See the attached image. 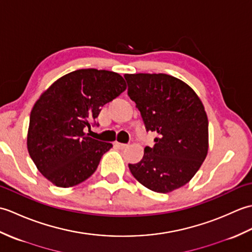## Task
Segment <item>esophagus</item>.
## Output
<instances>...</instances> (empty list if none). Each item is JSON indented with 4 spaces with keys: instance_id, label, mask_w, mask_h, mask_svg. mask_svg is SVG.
Wrapping results in <instances>:
<instances>
[{
    "instance_id": "34e87169",
    "label": "esophagus",
    "mask_w": 252,
    "mask_h": 252,
    "mask_svg": "<svg viewBox=\"0 0 252 252\" xmlns=\"http://www.w3.org/2000/svg\"><path fill=\"white\" fill-rule=\"evenodd\" d=\"M115 146H116L117 148H119V149H125V148L127 147L126 144H122V143H118V142L115 143Z\"/></svg>"
}]
</instances>
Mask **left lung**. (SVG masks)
Instances as JSON below:
<instances>
[{"instance_id":"1","label":"left lung","mask_w":252,"mask_h":252,"mask_svg":"<svg viewBox=\"0 0 252 252\" xmlns=\"http://www.w3.org/2000/svg\"><path fill=\"white\" fill-rule=\"evenodd\" d=\"M127 95L135 101L147 131L157 133L153 147L144 148L133 176L156 192L184 186L208 154V118L202 101L189 84L165 73L125 74Z\"/></svg>"}]
</instances>
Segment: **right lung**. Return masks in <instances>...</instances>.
<instances>
[{"mask_svg":"<svg viewBox=\"0 0 252 252\" xmlns=\"http://www.w3.org/2000/svg\"><path fill=\"white\" fill-rule=\"evenodd\" d=\"M126 89L119 73L90 68L65 74L41 94L30 114L27 148L46 180L66 189L95 172L112 144L84 130Z\"/></svg>","mask_w":252,"mask_h":252,"instance_id":"1","label":"right lung"}]
</instances>
